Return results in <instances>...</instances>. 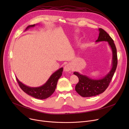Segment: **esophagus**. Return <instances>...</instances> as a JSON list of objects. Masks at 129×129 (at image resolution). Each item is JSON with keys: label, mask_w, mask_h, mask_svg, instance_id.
Listing matches in <instances>:
<instances>
[{"label": "esophagus", "mask_w": 129, "mask_h": 129, "mask_svg": "<svg viewBox=\"0 0 129 129\" xmlns=\"http://www.w3.org/2000/svg\"><path fill=\"white\" fill-rule=\"evenodd\" d=\"M71 70V66L70 64L66 65L64 67V70L65 72H70Z\"/></svg>", "instance_id": "34e87169"}]
</instances>
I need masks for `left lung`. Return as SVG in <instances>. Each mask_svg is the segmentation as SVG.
<instances>
[{"instance_id":"obj_1","label":"left lung","mask_w":129,"mask_h":129,"mask_svg":"<svg viewBox=\"0 0 129 129\" xmlns=\"http://www.w3.org/2000/svg\"><path fill=\"white\" fill-rule=\"evenodd\" d=\"M99 37L96 42H108L112 51V67L109 73L100 79H93L86 75L80 74L78 72L74 73V75H76L79 79V82L75 86V90L83 97L95 96L104 92L109 86L117 69L118 64L117 49L113 40L103 29L99 28Z\"/></svg>"}]
</instances>
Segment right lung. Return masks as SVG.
<instances>
[{"label": "right lung", "mask_w": 129, "mask_h": 129, "mask_svg": "<svg viewBox=\"0 0 129 129\" xmlns=\"http://www.w3.org/2000/svg\"><path fill=\"white\" fill-rule=\"evenodd\" d=\"M35 26V24L30 25L26 27L25 30ZM63 70V68L62 67L54 72L43 85L39 87H28L20 82L17 78L16 79L20 87L26 93L37 99H44L50 97L55 91L57 81L62 75Z\"/></svg>", "instance_id": "add662e5"}]
</instances>
